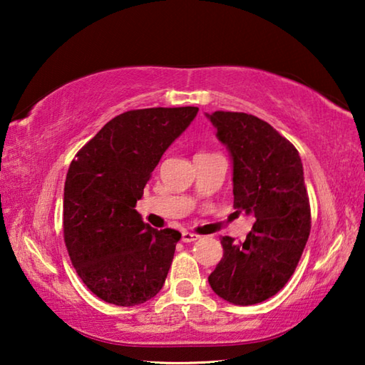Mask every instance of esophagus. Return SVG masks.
Segmentation results:
<instances>
[{"instance_id": "34e87169", "label": "esophagus", "mask_w": 365, "mask_h": 365, "mask_svg": "<svg viewBox=\"0 0 365 365\" xmlns=\"http://www.w3.org/2000/svg\"><path fill=\"white\" fill-rule=\"evenodd\" d=\"M200 238V235L191 233V232H182V242L183 243H193L196 240Z\"/></svg>"}]
</instances>
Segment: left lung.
I'll return each mask as SVG.
<instances>
[{"label":"left lung","instance_id":"1","mask_svg":"<svg viewBox=\"0 0 365 365\" xmlns=\"http://www.w3.org/2000/svg\"><path fill=\"white\" fill-rule=\"evenodd\" d=\"M207 117L232 154L233 207L256 217L245 242L220 238L224 256L207 280L232 304H257L287 285L307 243L302 163L298 150L256 115L215 110Z\"/></svg>","mask_w":365,"mask_h":365}]
</instances>
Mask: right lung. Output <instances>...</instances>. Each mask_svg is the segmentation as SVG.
Listing matches in <instances>:
<instances>
[{"mask_svg": "<svg viewBox=\"0 0 365 365\" xmlns=\"http://www.w3.org/2000/svg\"><path fill=\"white\" fill-rule=\"evenodd\" d=\"M196 114L195 106L127 110L71 163L63 209L66 248L86 288L109 304H143L168 279L182 235L145 224L135 206L163 154Z\"/></svg>", "mask_w": 365, "mask_h": 365, "instance_id": "right-lung-1", "label": "right lung"}]
</instances>
